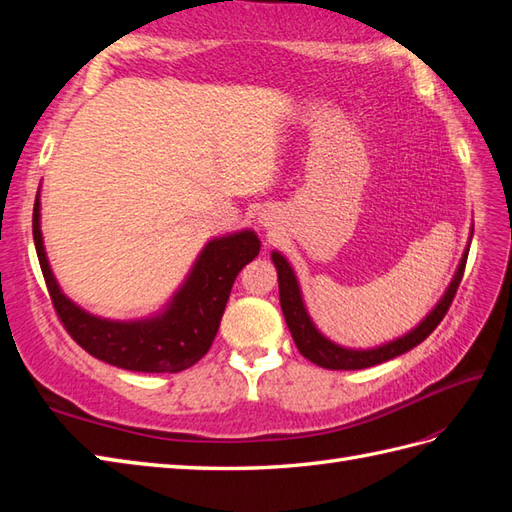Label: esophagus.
<instances>
[{
	"instance_id": "obj_1",
	"label": "esophagus",
	"mask_w": 512,
	"mask_h": 512,
	"mask_svg": "<svg viewBox=\"0 0 512 512\" xmlns=\"http://www.w3.org/2000/svg\"><path fill=\"white\" fill-rule=\"evenodd\" d=\"M262 224H266V217H264V222H262Z\"/></svg>"
}]
</instances>
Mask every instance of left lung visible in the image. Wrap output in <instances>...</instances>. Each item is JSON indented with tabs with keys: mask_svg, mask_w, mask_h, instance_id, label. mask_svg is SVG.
I'll return each mask as SVG.
<instances>
[{
	"mask_svg": "<svg viewBox=\"0 0 512 512\" xmlns=\"http://www.w3.org/2000/svg\"><path fill=\"white\" fill-rule=\"evenodd\" d=\"M466 257L469 253H464L462 262L458 266V273H455L449 290L444 292L442 301L436 308L431 310V314L424 319L416 330H411L409 334L400 336V339L391 341L383 347H376V350H347V347L336 345L332 341L325 339V336L314 328V323L310 321L306 308H303V299L299 292L297 277L292 273L290 264L279 253H273V262L277 268V277H279V301H281V310H284V317L288 323V330L295 339L299 352L308 358V361L317 363L319 367L325 369H365L378 363H385L389 358H396L400 354H405L413 347L420 345L427 336L438 328L440 321L444 319V314L449 312L455 292L460 288V281L466 268Z\"/></svg>",
	"mask_w": 512,
	"mask_h": 512,
	"instance_id": "obj_1",
	"label": "left lung"
}]
</instances>
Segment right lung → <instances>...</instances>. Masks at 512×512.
Here are the masks:
<instances>
[{
    "label": "right lung",
    "instance_id": "1",
    "mask_svg": "<svg viewBox=\"0 0 512 512\" xmlns=\"http://www.w3.org/2000/svg\"><path fill=\"white\" fill-rule=\"evenodd\" d=\"M32 237L54 312L72 339L99 361L147 374L182 372L209 352L235 277L259 253L253 231L213 239L160 317L118 323L92 317L59 290L41 242L39 198L32 211Z\"/></svg>",
    "mask_w": 512,
    "mask_h": 512
}]
</instances>
